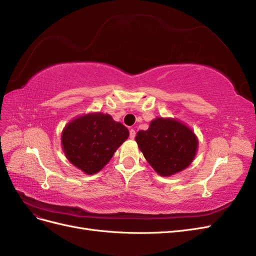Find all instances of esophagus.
Wrapping results in <instances>:
<instances>
[{
	"mask_svg": "<svg viewBox=\"0 0 256 256\" xmlns=\"http://www.w3.org/2000/svg\"><path fill=\"white\" fill-rule=\"evenodd\" d=\"M135 135H136V132L134 128H130V139H134L135 138Z\"/></svg>",
	"mask_w": 256,
	"mask_h": 256,
	"instance_id": "34e87169",
	"label": "esophagus"
}]
</instances>
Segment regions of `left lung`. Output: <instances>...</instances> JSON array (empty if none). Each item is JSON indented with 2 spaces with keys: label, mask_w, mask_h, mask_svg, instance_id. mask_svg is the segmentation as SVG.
<instances>
[{
  "label": "left lung",
  "mask_w": 256,
  "mask_h": 256,
  "mask_svg": "<svg viewBox=\"0 0 256 256\" xmlns=\"http://www.w3.org/2000/svg\"><path fill=\"white\" fill-rule=\"evenodd\" d=\"M136 142L146 162L160 176L183 171L196 158L199 140L190 128L173 118L158 117L146 130H139Z\"/></svg>",
  "instance_id": "1"
}]
</instances>
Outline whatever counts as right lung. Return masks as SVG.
<instances>
[{"label":"right lung","instance_id":"obj_1","mask_svg":"<svg viewBox=\"0 0 256 256\" xmlns=\"http://www.w3.org/2000/svg\"><path fill=\"white\" fill-rule=\"evenodd\" d=\"M128 135V130L110 114L89 112L64 126L62 146L73 166L92 176L103 169Z\"/></svg>","mask_w":256,"mask_h":256}]
</instances>
